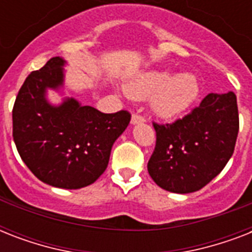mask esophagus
Wrapping results in <instances>:
<instances>
[{
	"label": "esophagus",
	"instance_id": "1",
	"mask_svg": "<svg viewBox=\"0 0 252 252\" xmlns=\"http://www.w3.org/2000/svg\"><path fill=\"white\" fill-rule=\"evenodd\" d=\"M144 122H145V116H144V115L138 114V112L132 115V120H130L132 124H140V123H144Z\"/></svg>",
	"mask_w": 252,
	"mask_h": 252
}]
</instances>
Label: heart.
I'll use <instances>...</instances> for the list:
<instances>
[{
    "label": "heart",
    "mask_w": 252,
    "mask_h": 252,
    "mask_svg": "<svg viewBox=\"0 0 252 252\" xmlns=\"http://www.w3.org/2000/svg\"><path fill=\"white\" fill-rule=\"evenodd\" d=\"M134 98H150L152 107L162 118L183 114L199 98L200 86L195 76L183 73L174 76L166 70H152L136 77L126 86Z\"/></svg>",
    "instance_id": "1"
}]
</instances>
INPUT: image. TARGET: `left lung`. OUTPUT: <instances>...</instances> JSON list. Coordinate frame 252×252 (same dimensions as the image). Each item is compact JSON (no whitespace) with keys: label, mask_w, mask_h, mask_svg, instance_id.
Returning a JSON list of instances; mask_svg holds the SVG:
<instances>
[{"label":"left lung","mask_w":252,"mask_h":252,"mask_svg":"<svg viewBox=\"0 0 252 252\" xmlns=\"http://www.w3.org/2000/svg\"><path fill=\"white\" fill-rule=\"evenodd\" d=\"M156 148L148 162L152 179L166 191L189 193L205 187L234 153L239 129L237 96L208 94L200 106L168 124L153 122Z\"/></svg>","instance_id":"left-lung-1"}]
</instances>
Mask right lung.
<instances>
[{"mask_svg": "<svg viewBox=\"0 0 252 252\" xmlns=\"http://www.w3.org/2000/svg\"><path fill=\"white\" fill-rule=\"evenodd\" d=\"M63 65L61 57H52L26 78L13 107V138L22 161L37 179L78 189L104 172L111 148L129 124L130 112L103 114L74 99L49 106L44 91L63 84Z\"/></svg>", "mask_w": 252, "mask_h": 252, "instance_id": "1", "label": "right lung"}]
</instances>
